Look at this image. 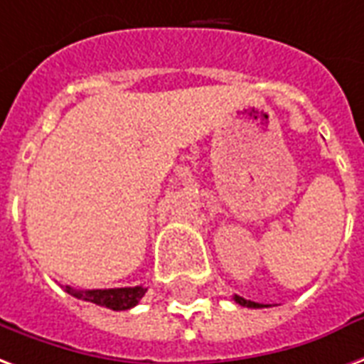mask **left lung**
<instances>
[{"instance_id": "obj_1", "label": "left lung", "mask_w": 364, "mask_h": 364, "mask_svg": "<svg viewBox=\"0 0 364 364\" xmlns=\"http://www.w3.org/2000/svg\"><path fill=\"white\" fill-rule=\"evenodd\" d=\"M235 299V303H239L241 306H249V309H264L268 305H262V303H255V301H247V299L239 297V295H233Z\"/></svg>"}]
</instances>
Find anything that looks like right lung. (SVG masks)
<instances>
[{
	"instance_id": "1",
	"label": "right lung",
	"mask_w": 364,
	"mask_h": 364,
	"mask_svg": "<svg viewBox=\"0 0 364 364\" xmlns=\"http://www.w3.org/2000/svg\"><path fill=\"white\" fill-rule=\"evenodd\" d=\"M65 291L69 295H73V297L82 299V301H90L94 305L106 306V309H112V311H127V309H133L134 305H139V301L146 293V287L136 285V287L86 289V291H80V289H73V287L65 285Z\"/></svg>"
}]
</instances>
